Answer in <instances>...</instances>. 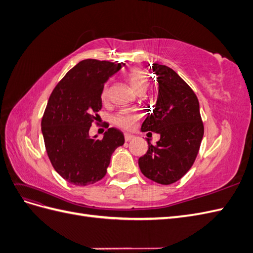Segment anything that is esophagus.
I'll return each instance as SVG.
<instances>
[{
  "mask_svg": "<svg viewBox=\"0 0 253 253\" xmlns=\"http://www.w3.org/2000/svg\"><path fill=\"white\" fill-rule=\"evenodd\" d=\"M134 138H135V136L132 135V134H128V133H126V134H125V139H126V141H131V140H133Z\"/></svg>",
  "mask_w": 253,
  "mask_h": 253,
  "instance_id": "obj_1",
  "label": "esophagus"
}]
</instances>
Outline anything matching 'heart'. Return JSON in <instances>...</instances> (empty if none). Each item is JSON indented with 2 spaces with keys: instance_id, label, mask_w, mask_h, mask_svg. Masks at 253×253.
Returning a JSON list of instances; mask_svg holds the SVG:
<instances>
[{
  "instance_id": "b5f03b06",
  "label": "heart",
  "mask_w": 253,
  "mask_h": 253,
  "mask_svg": "<svg viewBox=\"0 0 253 253\" xmlns=\"http://www.w3.org/2000/svg\"><path fill=\"white\" fill-rule=\"evenodd\" d=\"M126 79L127 82L129 83V85L132 86V88L137 94H144L145 90L149 87L148 74L145 73L142 68L134 67L132 70H129L126 75ZM108 86H105L102 91V97L105 98L108 96ZM140 113L136 110H121L115 115L113 121L116 126L125 129H129L133 127L135 122L140 118Z\"/></svg>"
}]
</instances>
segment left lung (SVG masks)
<instances>
[{"mask_svg":"<svg viewBox=\"0 0 253 253\" xmlns=\"http://www.w3.org/2000/svg\"><path fill=\"white\" fill-rule=\"evenodd\" d=\"M152 71L158 82L155 108L145 118L141 132L159 134L153 145L148 139L147 154L138 159L149 179L170 185L192 167L204 136L200 103L194 91L172 68L155 63Z\"/></svg>","mask_w":253,"mask_h":253,"instance_id":"left-lung-1","label":"left lung"}]
</instances>
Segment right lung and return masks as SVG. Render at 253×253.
Here are the masks:
<instances>
[{
    "label": "right lung",
    "instance_id": "right-lung-1",
    "mask_svg": "<svg viewBox=\"0 0 253 253\" xmlns=\"http://www.w3.org/2000/svg\"><path fill=\"white\" fill-rule=\"evenodd\" d=\"M125 65L83 60L64 76L48 99L41 122L45 148L57 173L73 185L87 186L102 179L114 151L125 143L124 133L115 127L102 139L88 134L102 108L104 83Z\"/></svg>",
    "mask_w": 253,
    "mask_h": 253
}]
</instances>
